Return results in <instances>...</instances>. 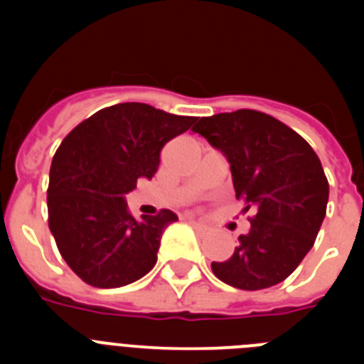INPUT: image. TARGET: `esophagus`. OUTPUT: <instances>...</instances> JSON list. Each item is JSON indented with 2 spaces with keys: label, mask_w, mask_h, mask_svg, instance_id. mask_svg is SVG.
Returning <instances> with one entry per match:
<instances>
[{
  "label": "esophagus",
  "mask_w": 364,
  "mask_h": 364,
  "mask_svg": "<svg viewBox=\"0 0 364 364\" xmlns=\"http://www.w3.org/2000/svg\"><path fill=\"white\" fill-rule=\"evenodd\" d=\"M189 222H191V226L195 228V230H197L200 235H208L211 231V228L208 226V224H204V222L195 220V218H189Z\"/></svg>",
  "instance_id": "34e87169"
}]
</instances>
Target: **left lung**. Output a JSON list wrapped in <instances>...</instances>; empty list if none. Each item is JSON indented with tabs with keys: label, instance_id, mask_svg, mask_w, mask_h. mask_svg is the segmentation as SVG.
Returning a JSON list of instances; mask_svg holds the SVG:
<instances>
[{
	"label": "left lung",
	"instance_id": "obj_1",
	"mask_svg": "<svg viewBox=\"0 0 364 364\" xmlns=\"http://www.w3.org/2000/svg\"><path fill=\"white\" fill-rule=\"evenodd\" d=\"M191 131L226 156L235 197L255 211L233 255L211 262L215 277L239 290L279 284L310 252L326 215L319 156L288 125L253 109L200 118Z\"/></svg>",
	"mask_w": 364,
	"mask_h": 364
}]
</instances>
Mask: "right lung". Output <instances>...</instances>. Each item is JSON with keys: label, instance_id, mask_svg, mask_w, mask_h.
Returning a JSON list of instances; mask_svg holds the SVG:
<instances>
[{"label": "right lung", "instance_id": "obj_1", "mask_svg": "<svg viewBox=\"0 0 364 364\" xmlns=\"http://www.w3.org/2000/svg\"><path fill=\"white\" fill-rule=\"evenodd\" d=\"M195 122L127 102L95 112L63 138L50 164L49 228L83 282L120 288L156 264L164 230L178 217L162 210L136 220L125 195L138 178H153L162 147Z\"/></svg>", "mask_w": 364, "mask_h": 364}]
</instances>
